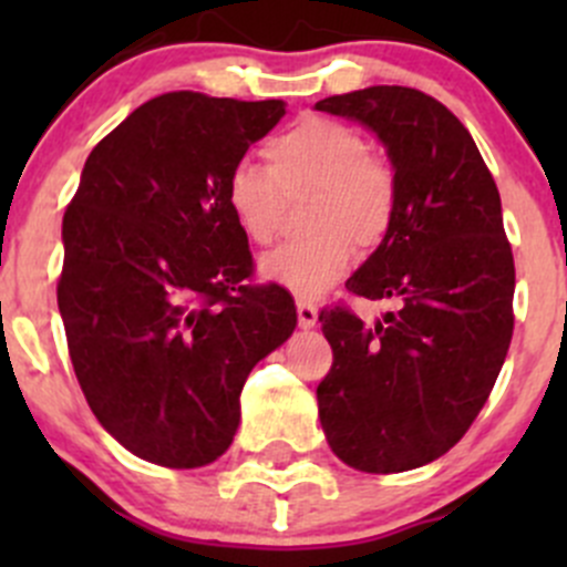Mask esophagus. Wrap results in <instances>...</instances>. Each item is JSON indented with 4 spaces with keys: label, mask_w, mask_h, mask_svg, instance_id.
<instances>
[{
    "label": "esophagus",
    "mask_w": 567,
    "mask_h": 567,
    "mask_svg": "<svg viewBox=\"0 0 567 567\" xmlns=\"http://www.w3.org/2000/svg\"><path fill=\"white\" fill-rule=\"evenodd\" d=\"M296 312H299V326L301 329H312L318 323V310L310 301H296Z\"/></svg>",
    "instance_id": "obj_1"
}]
</instances>
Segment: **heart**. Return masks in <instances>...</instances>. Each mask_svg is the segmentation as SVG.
Instances as JSON below:
<instances>
[{"label": "heart", "instance_id": "1", "mask_svg": "<svg viewBox=\"0 0 567 567\" xmlns=\"http://www.w3.org/2000/svg\"><path fill=\"white\" fill-rule=\"evenodd\" d=\"M266 167L238 164L227 177V208L251 244H271L285 219V199L312 194L305 227L312 236L274 249L260 260L266 282L299 299H318L390 230L392 173L370 156L357 128L329 117H307L266 145Z\"/></svg>", "mask_w": 567, "mask_h": 567}]
</instances>
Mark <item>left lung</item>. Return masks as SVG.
<instances>
[{
	"mask_svg": "<svg viewBox=\"0 0 567 567\" xmlns=\"http://www.w3.org/2000/svg\"><path fill=\"white\" fill-rule=\"evenodd\" d=\"M316 109L384 145L390 230L346 288L400 301L375 326L342 307L320 312L334 353L318 386L320 425L351 468L409 472L461 442L511 348L516 268L499 192L461 120L420 90L379 84Z\"/></svg>",
	"mask_w": 567,
	"mask_h": 567,
	"instance_id": "8db88e82",
	"label": "left lung"
}]
</instances>
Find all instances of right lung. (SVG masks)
I'll use <instances>...</instances> for the list:
<instances>
[{
  "label": "right lung",
  "instance_id": "add662e5",
  "mask_svg": "<svg viewBox=\"0 0 567 567\" xmlns=\"http://www.w3.org/2000/svg\"><path fill=\"white\" fill-rule=\"evenodd\" d=\"M282 114V101L167 93L84 162L56 305L95 420L136 458L225 455L244 381L293 334V296L247 285L249 241L227 208V177Z\"/></svg>",
  "mask_w": 567,
  "mask_h": 567
}]
</instances>
